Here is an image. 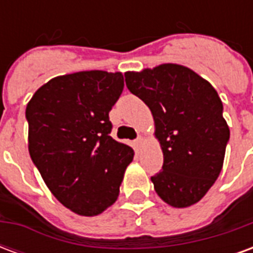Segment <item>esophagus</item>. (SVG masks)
<instances>
[{
  "mask_svg": "<svg viewBox=\"0 0 253 253\" xmlns=\"http://www.w3.org/2000/svg\"><path fill=\"white\" fill-rule=\"evenodd\" d=\"M134 145H135V146H137L138 149L141 148V146H142V145H143V138L142 137H138L137 139L134 141Z\"/></svg>",
  "mask_w": 253,
  "mask_h": 253,
  "instance_id": "esophagus-1",
  "label": "esophagus"
}]
</instances>
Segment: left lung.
I'll use <instances>...</instances> for the list:
<instances>
[{"label": "left lung", "mask_w": 253, "mask_h": 253, "mask_svg": "<svg viewBox=\"0 0 253 253\" xmlns=\"http://www.w3.org/2000/svg\"><path fill=\"white\" fill-rule=\"evenodd\" d=\"M125 77L128 90L153 115L164 156L163 170L152 177L157 195L176 209L195 205L222 170L230 134L217 90L177 63L126 72Z\"/></svg>", "instance_id": "obj_1"}]
</instances>
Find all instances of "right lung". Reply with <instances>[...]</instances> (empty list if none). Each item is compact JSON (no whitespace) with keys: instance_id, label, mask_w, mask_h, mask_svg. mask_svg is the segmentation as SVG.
Instances as JSON below:
<instances>
[{"instance_id":"add662e5","label":"right lung","mask_w":253,"mask_h":253,"mask_svg":"<svg viewBox=\"0 0 253 253\" xmlns=\"http://www.w3.org/2000/svg\"><path fill=\"white\" fill-rule=\"evenodd\" d=\"M121 72H77L51 78L27 104L28 152L51 194L83 217L119 196L134 150L110 132V111L122 94Z\"/></svg>"}]
</instances>
